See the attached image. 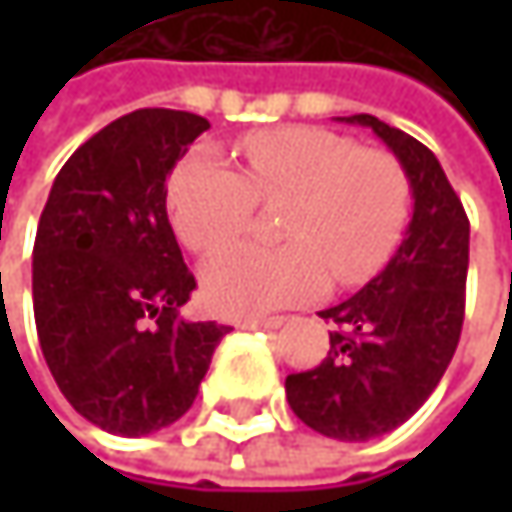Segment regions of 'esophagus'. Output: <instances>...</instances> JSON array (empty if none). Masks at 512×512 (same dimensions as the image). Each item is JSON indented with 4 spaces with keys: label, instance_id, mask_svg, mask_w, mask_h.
Wrapping results in <instances>:
<instances>
[{
    "label": "esophagus",
    "instance_id": "34e87169",
    "mask_svg": "<svg viewBox=\"0 0 512 512\" xmlns=\"http://www.w3.org/2000/svg\"><path fill=\"white\" fill-rule=\"evenodd\" d=\"M240 329H281L284 326V317H249V320H240L237 323Z\"/></svg>",
    "mask_w": 512,
    "mask_h": 512
}]
</instances>
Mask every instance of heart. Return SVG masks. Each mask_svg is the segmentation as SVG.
<instances>
[{"label":"heart","instance_id":"heart-1","mask_svg":"<svg viewBox=\"0 0 512 512\" xmlns=\"http://www.w3.org/2000/svg\"><path fill=\"white\" fill-rule=\"evenodd\" d=\"M243 171L195 151L168 177V213L192 252L240 237L257 201H278L284 243H240L213 257L204 296L222 314H263L320 296L329 272L353 287L376 275L403 240L412 186L397 156L358 148L323 127L257 130L240 142Z\"/></svg>","mask_w":512,"mask_h":512}]
</instances>
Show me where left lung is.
Segmentation results:
<instances>
[{"label":"left lung","mask_w":512,"mask_h":512,"mask_svg":"<svg viewBox=\"0 0 512 512\" xmlns=\"http://www.w3.org/2000/svg\"><path fill=\"white\" fill-rule=\"evenodd\" d=\"M370 127L409 174L415 210L409 231L358 293L320 311L329 356L314 370L290 373L287 403L311 430L367 442L409 421L433 394L457 353L465 317L468 216L436 154L373 115H350Z\"/></svg>","instance_id":"obj_1"}]
</instances>
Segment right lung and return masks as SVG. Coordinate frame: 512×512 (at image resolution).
I'll return each instance as SVG.
<instances>
[{
  "mask_svg": "<svg viewBox=\"0 0 512 512\" xmlns=\"http://www.w3.org/2000/svg\"><path fill=\"white\" fill-rule=\"evenodd\" d=\"M210 130L177 109H136L70 156L38 222V341L67 403L115 436L174 424L231 326L180 320L195 290L165 213V180Z\"/></svg>",
  "mask_w": 512,
  "mask_h": 512,
  "instance_id": "1",
  "label": "right lung"
}]
</instances>
